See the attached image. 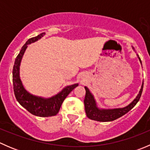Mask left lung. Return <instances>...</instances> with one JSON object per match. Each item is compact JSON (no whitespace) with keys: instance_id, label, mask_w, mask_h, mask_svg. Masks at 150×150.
Masks as SVG:
<instances>
[{"instance_id":"8db88e82","label":"left lung","mask_w":150,"mask_h":150,"mask_svg":"<svg viewBox=\"0 0 150 150\" xmlns=\"http://www.w3.org/2000/svg\"><path fill=\"white\" fill-rule=\"evenodd\" d=\"M133 49L134 50V47H133ZM137 57L139 59L140 63L142 64V61H141V59L138 54H137ZM143 86L144 81L142 82V87H141L138 95L133 100V102H131L126 107L116 109H102L98 107L97 103L95 100L93 95L91 93L88 88L85 86L86 96H85L84 99V105L86 115L89 119L100 122L112 121V120H115L116 119L119 118V117H122V115L126 114L128 112H129L137 104V102L139 101L141 96H142V90H143Z\"/></svg>"}]
</instances>
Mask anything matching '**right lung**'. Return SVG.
Returning <instances> with one entry per match:
<instances>
[{
  "mask_svg": "<svg viewBox=\"0 0 150 150\" xmlns=\"http://www.w3.org/2000/svg\"><path fill=\"white\" fill-rule=\"evenodd\" d=\"M46 33H43L38 36L28 39L25 44L22 46L19 54L15 59L13 67V86L15 97L16 100L24 108L26 109L31 114L38 117H51L59 112L65 98L69 93L78 86L75 83L64 87L57 94L50 98H43L41 96H35L29 93L25 88L20 78V64L24 54L26 51L29 44L37 41L45 35Z\"/></svg>",
  "mask_w": 150,
  "mask_h": 150,
  "instance_id": "obj_1",
  "label": "right lung"
}]
</instances>
